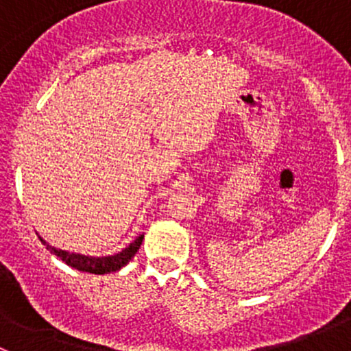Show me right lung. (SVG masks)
<instances>
[{
	"label": "right lung",
	"instance_id": "obj_1",
	"mask_svg": "<svg viewBox=\"0 0 351 351\" xmlns=\"http://www.w3.org/2000/svg\"><path fill=\"white\" fill-rule=\"evenodd\" d=\"M38 239L47 246V250L51 251L52 254H56L59 260H62L66 265H69V267L76 268V270L80 271H88V274L105 275L112 274V271H119L120 268L125 267V265L132 260L134 254L139 251L141 244H143L144 234H139L129 246L123 247L119 253L108 254V256H86V254L69 253V251L66 250H59V247L51 246V244L45 243V239H42L40 236H38Z\"/></svg>",
	"mask_w": 351,
	"mask_h": 351
}]
</instances>
